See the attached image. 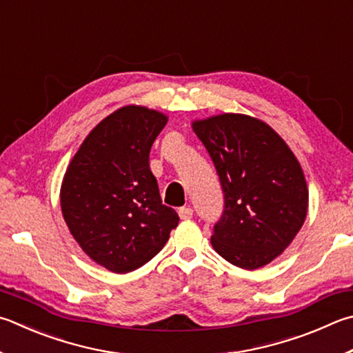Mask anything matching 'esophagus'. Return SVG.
Here are the masks:
<instances>
[{
  "label": "esophagus",
  "instance_id": "obj_1",
  "mask_svg": "<svg viewBox=\"0 0 353 353\" xmlns=\"http://www.w3.org/2000/svg\"><path fill=\"white\" fill-rule=\"evenodd\" d=\"M179 217H181V219H191V217H193V208H190V207H181L179 208Z\"/></svg>",
  "mask_w": 353,
  "mask_h": 353
}]
</instances>
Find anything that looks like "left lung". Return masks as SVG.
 Masks as SVG:
<instances>
[{"instance_id":"left-lung-1","label":"left lung","mask_w":353,"mask_h":353,"mask_svg":"<svg viewBox=\"0 0 353 353\" xmlns=\"http://www.w3.org/2000/svg\"><path fill=\"white\" fill-rule=\"evenodd\" d=\"M222 185L225 207L211 245L223 259L256 270L290 245L309 207L303 168L265 121L225 112L194 120Z\"/></svg>"}]
</instances>
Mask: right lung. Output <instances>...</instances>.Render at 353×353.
<instances>
[{"instance_id":"add662e5","label":"right lung","mask_w":353,"mask_h":353,"mask_svg":"<svg viewBox=\"0 0 353 353\" xmlns=\"http://www.w3.org/2000/svg\"><path fill=\"white\" fill-rule=\"evenodd\" d=\"M166 121L145 106L120 108L88 134L63 177L60 205L69 232L110 272L146 264L179 223L150 168L151 146Z\"/></svg>"}]
</instances>
